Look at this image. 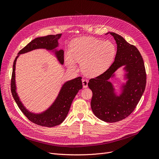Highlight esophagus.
<instances>
[{"instance_id": "obj_1", "label": "esophagus", "mask_w": 159, "mask_h": 159, "mask_svg": "<svg viewBox=\"0 0 159 159\" xmlns=\"http://www.w3.org/2000/svg\"><path fill=\"white\" fill-rule=\"evenodd\" d=\"M88 81L86 79H82V85L83 88H86L88 87Z\"/></svg>"}]
</instances>
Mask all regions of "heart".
I'll list each match as a JSON object with an SVG mask.
<instances>
[{"label":"heart","instance_id":"1","mask_svg":"<svg viewBox=\"0 0 159 159\" xmlns=\"http://www.w3.org/2000/svg\"><path fill=\"white\" fill-rule=\"evenodd\" d=\"M116 49L110 41L82 37L75 39L70 51L65 55V62L69 68L75 69L77 62L82 63L83 73L96 77L103 73L112 64Z\"/></svg>","mask_w":159,"mask_h":159}]
</instances>
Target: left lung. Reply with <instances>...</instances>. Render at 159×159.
Instances as JSON below:
<instances>
[{"label":"left lung","mask_w":159,"mask_h":159,"mask_svg":"<svg viewBox=\"0 0 159 159\" xmlns=\"http://www.w3.org/2000/svg\"><path fill=\"white\" fill-rule=\"evenodd\" d=\"M107 33L113 37L117 45L115 61L105 72L91 79L88 85L93 93L91 107L95 115L103 121L116 122L128 117L135 109L144 92L146 73L143 58L138 49L116 33ZM123 65L127 72L128 80L123 86L121 94L117 96L109 79Z\"/></svg>","instance_id":"8db88e82"}]
</instances>
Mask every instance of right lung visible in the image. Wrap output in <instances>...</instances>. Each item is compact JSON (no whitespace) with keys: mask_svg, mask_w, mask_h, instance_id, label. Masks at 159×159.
Returning <instances> with one entry per match:
<instances>
[{"mask_svg":"<svg viewBox=\"0 0 159 159\" xmlns=\"http://www.w3.org/2000/svg\"><path fill=\"white\" fill-rule=\"evenodd\" d=\"M62 34L49 35L46 37H37L31 40L30 43L22 48L18 53L13 65V72L11 80V91L13 97L17 104L19 109L31 122L41 126L53 127L61 124L66 119L68 115L73 100L78 91L82 88V77H79L64 83L59 94L55 102L44 112L35 114L27 110L20 102L19 97L16 91L15 85V64L18 57L20 54L29 52L33 49L43 48L48 50L55 49L58 46V40ZM55 53L58 61L61 64H64V51L62 49L56 50Z\"/></svg>","mask_w":159,"mask_h":159,"instance_id":"obj_1","label":"right lung"}]
</instances>
